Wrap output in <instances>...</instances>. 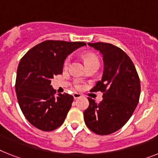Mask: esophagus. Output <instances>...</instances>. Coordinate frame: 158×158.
<instances>
[{
    "label": "esophagus",
    "instance_id": "esophagus-1",
    "mask_svg": "<svg viewBox=\"0 0 158 158\" xmlns=\"http://www.w3.org/2000/svg\"><path fill=\"white\" fill-rule=\"evenodd\" d=\"M73 96L74 99H77V98H80L81 97V94L78 93H74L73 94Z\"/></svg>",
    "mask_w": 158,
    "mask_h": 158
}]
</instances>
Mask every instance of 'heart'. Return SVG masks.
<instances>
[{"label": "heart", "instance_id": "heart-1", "mask_svg": "<svg viewBox=\"0 0 158 158\" xmlns=\"http://www.w3.org/2000/svg\"><path fill=\"white\" fill-rule=\"evenodd\" d=\"M83 59H84V61L85 64H86L87 67L90 66L92 64H98L99 65V60H98V57L96 56L94 53H85V54L83 56ZM69 64V58L68 57L66 60H64V67L67 68L68 65ZM76 88L79 89L81 88L80 85H76Z\"/></svg>", "mask_w": 158, "mask_h": 158}]
</instances>
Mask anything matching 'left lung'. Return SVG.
Masks as SVG:
<instances>
[{
    "label": "left lung",
    "mask_w": 158,
    "mask_h": 158,
    "mask_svg": "<svg viewBox=\"0 0 158 158\" xmlns=\"http://www.w3.org/2000/svg\"><path fill=\"white\" fill-rule=\"evenodd\" d=\"M88 44L103 57L102 78L92 89L94 92L101 91L103 99L97 103L88 98L85 123L98 135H109L119 130L133 114L140 99V78L130 57L121 48L100 42Z\"/></svg>",
    "instance_id": "left-lung-1"
}]
</instances>
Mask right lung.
Returning a JSON list of instances; mask_svg holds the SVG:
<instances>
[{"label": "right lung", "instance_id": "right-lung-1", "mask_svg": "<svg viewBox=\"0 0 158 158\" xmlns=\"http://www.w3.org/2000/svg\"><path fill=\"white\" fill-rule=\"evenodd\" d=\"M84 42L46 40L28 51L21 59L17 70V98L24 116L34 127L50 131L64 123L73 97L59 94L51 85L56 75L63 73L68 55Z\"/></svg>", "mask_w": 158, "mask_h": 158}]
</instances>
